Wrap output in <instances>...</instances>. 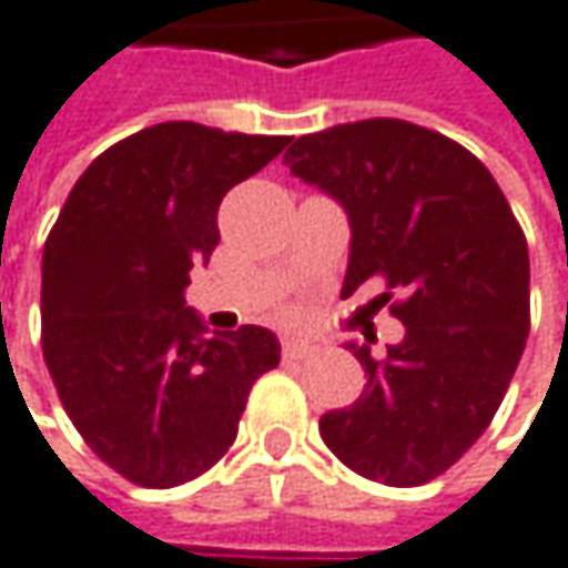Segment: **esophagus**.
Instances as JSON below:
<instances>
[{
	"label": "esophagus",
	"instance_id": "esophagus-1",
	"mask_svg": "<svg viewBox=\"0 0 568 568\" xmlns=\"http://www.w3.org/2000/svg\"><path fill=\"white\" fill-rule=\"evenodd\" d=\"M317 347L312 341H298V337H285L283 341V356L285 359H305V356H312Z\"/></svg>",
	"mask_w": 568,
	"mask_h": 568
}]
</instances>
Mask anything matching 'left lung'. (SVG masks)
Returning <instances> with one entry per match:
<instances>
[{
    "mask_svg": "<svg viewBox=\"0 0 568 568\" xmlns=\"http://www.w3.org/2000/svg\"><path fill=\"white\" fill-rule=\"evenodd\" d=\"M283 163L351 217L344 292L385 283L405 341L373 356L363 395L321 415V437L373 483L447 473L498 412L530 331V256L515 212L479 156L402 118L298 138Z\"/></svg>",
    "mask_w": 568,
    "mask_h": 568,
    "instance_id": "left-lung-1",
    "label": "left lung"
}]
</instances>
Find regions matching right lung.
Masks as SVG:
<instances>
[{
	"mask_svg": "<svg viewBox=\"0 0 568 568\" xmlns=\"http://www.w3.org/2000/svg\"><path fill=\"white\" fill-rule=\"evenodd\" d=\"M283 134L163 121L99 153L48 234L41 347L89 450L128 483L183 485L237 437L273 331H215L185 305L217 247L221 199L280 156Z\"/></svg>",
	"mask_w": 568,
	"mask_h": 568,
	"instance_id": "add662e5",
	"label": "right lung"
}]
</instances>
